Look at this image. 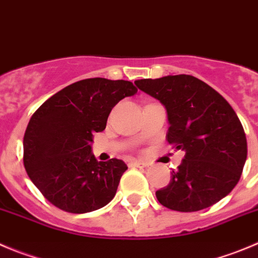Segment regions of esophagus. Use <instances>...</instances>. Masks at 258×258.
<instances>
[{
  "label": "esophagus",
  "instance_id": "1",
  "mask_svg": "<svg viewBox=\"0 0 258 258\" xmlns=\"http://www.w3.org/2000/svg\"><path fill=\"white\" fill-rule=\"evenodd\" d=\"M132 166H134V167H147L148 166V163L144 161H138V159H134V161L131 162Z\"/></svg>",
  "mask_w": 258,
  "mask_h": 258
}]
</instances>
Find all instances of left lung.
I'll list each match as a JSON object with an SVG mask.
<instances>
[{
  "mask_svg": "<svg viewBox=\"0 0 258 258\" xmlns=\"http://www.w3.org/2000/svg\"><path fill=\"white\" fill-rule=\"evenodd\" d=\"M167 111L166 139L185 152L166 187L156 191L163 207L198 212L222 200L241 178L247 159L243 126L227 100L188 75L136 81Z\"/></svg>",
  "mask_w": 258,
  "mask_h": 258,
  "instance_id": "left-lung-1",
  "label": "left lung"
}]
</instances>
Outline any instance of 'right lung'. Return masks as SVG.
<instances>
[{"label":"right lung","mask_w":258,"mask_h":258,"mask_svg":"<svg viewBox=\"0 0 258 258\" xmlns=\"http://www.w3.org/2000/svg\"><path fill=\"white\" fill-rule=\"evenodd\" d=\"M137 92L131 81L87 78L60 90L34 112L24 136V166L51 204L83 214L114 199L127 166L116 158L97 161L94 134L106 127L120 100Z\"/></svg>","instance_id":"1"}]
</instances>
